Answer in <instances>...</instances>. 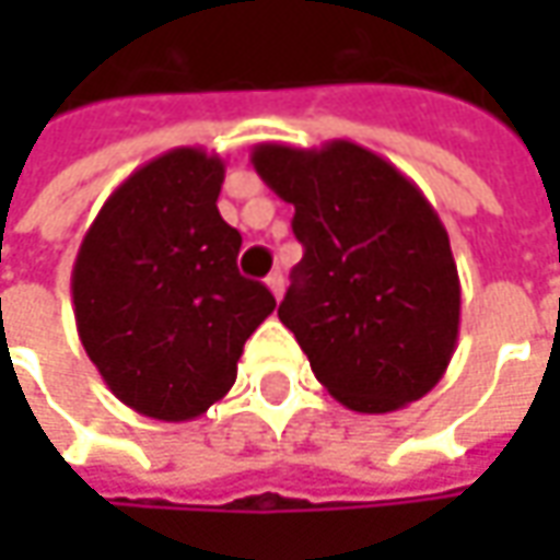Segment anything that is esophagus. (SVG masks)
I'll return each instance as SVG.
<instances>
[{"mask_svg": "<svg viewBox=\"0 0 560 560\" xmlns=\"http://www.w3.org/2000/svg\"><path fill=\"white\" fill-rule=\"evenodd\" d=\"M265 283H268V290L273 292V299H283V290H287V280H283V273H280V270H273V273H270Z\"/></svg>", "mask_w": 560, "mask_h": 560, "instance_id": "esophagus-1", "label": "esophagus"}]
</instances>
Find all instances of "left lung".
I'll use <instances>...</instances> for the list:
<instances>
[{
  "label": "left lung",
  "mask_w": 560,
  "mask_h": 560,
  "mask_svg": "<svg viewBox=\"0 0 560 560\" xmlns=\"http://www.w3.org/2000/svg\"><path fill=\"white\" fill-rule=\"evenodd\" d=\"M252 164L295 208L305 255L277 314L324 389L358 415L427 396L462 324L458 265L436 208L396 164L349 140L258 142Z\"/></svg>",
  "instance_id": "8db88e82"
}]
</instances>
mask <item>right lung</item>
I'll return each instance as SVG.
<instances>
[{
    "instance_id": "obj_1",
    "label": "right lung",
    "mask_w": 560,
    "mask_h": 560,
    "mask_svg": "<svg viewBox=\"0 0 560 560\" xmlns=\"http://www.w3.org/2000/svg\"><path fill=\"white\" fill-rule=\"evenodd\" d=\"M224 162L180 145L98 208L71 270L80 342L115 396L152 420H192L236 383L246 339L277 302L236 270L218 211Z\"/></svg>"
}]
</instances>
